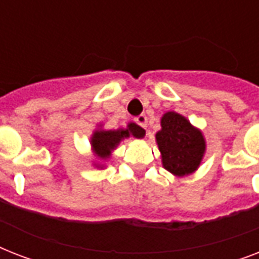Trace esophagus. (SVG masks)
<instances>
[{"mask_svg":"<svg viewBox=\"0 0 259 259\" xmlns=\"http://www.w3.org/2000/svg\"><path fill=\"white\" fill-rule=\"evenodd\" d=\"M136 122H137L138 125L146 129V126H148V117H146L145 114H141V115H138V117L136 118Z\"/></svg>","mask_w":259,"mask_h":259,"instance_id":"esophagus-1","label":"esophagus"}]
</instances>
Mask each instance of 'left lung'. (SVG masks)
<instances>
[{"label":"left lung","mask_w":259,"mask_h":259,"mask_svg":"<svg viewBox=\"0 0 259 259\" xmlns=\"http://www.w3.org/2000/svg\"><path fill=\"white\" fill-rule=\"evenodd\" d=\"M156 144L161 153L162 166L176 177L197 170L207 149L203 132L176 111L162 114Z\"/></svg>","instance_id":"8db88e82"}]
</instances>
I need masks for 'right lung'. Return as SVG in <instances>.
<instances>
[{
	"label": "right lung",
	"mask_w": 259,
	"mask_h": 259,
	"mask_svg": "<svg viewBox=\"0 0 259 259\" xmlns=\"http://www.w3.org/2000/svg\"><path fill=\"white\" fill-rule=\"evenodd\" d=\"M145 130L134 122H129L126 127H119L117 130L103 129V125L99 123L90 137V145L93 149V156L97 157V161H93V165L99 169H105V161H107L117 146L125 138H144Z\"/></svg>",
	"instance_id": "1"
}]
</instances>
